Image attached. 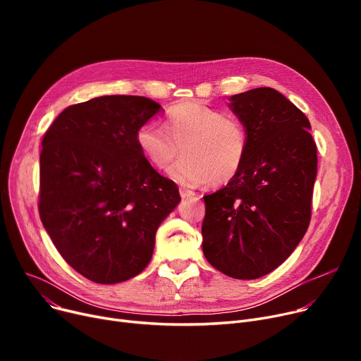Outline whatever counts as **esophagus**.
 I'll list each match as a JSON object with an SVG mask.
<instances>
[{"instance_id": "esophagus-1", "label": "esophagus", "mask_w": 361, "mask_h": 361, "mask_svg": "<svg viewBox=\"0 0 361 361\" xmlns=\"http://www.w3.org/2000/svg\"><path fill=\"white\" fill-rule=\"evenodd\" d=\"M180 196H181L183 199H188V197H193V196H195V192L188 190V188L181 187V188H180Z\"/></svg>"}]
</instances>
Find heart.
Wrapping results in <instances>:
<instances>
[{
  "mask_svg": "<svg viewBox=\"0 0 361 361\" xmlns=\"http://www.w3.org/2000/svg\"><path fill=\"white\" fill-rule=\"evenodd\" d=\"M165 129L155 123L139 127L136 142L155 168L169 166V177L183 184L221 185L234 178L249 152V133L244 123L222 111L199 102H184L166 111Z\"/></svg>",
  "mask_w": 361,
  "mask_h": 361,
  "instance_id": "heart-1",
  "label": "heart"
}]
</instances>
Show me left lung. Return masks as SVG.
<instances>
[{
    "label": "left lung",
    "instance_id": "obj_1",
    "mask_svg": "<svg viewBox=\"0 0 361 361\" xmlns=\"http://www.w3.org/2000/svg\"><path fill=\"white\" fill-rule=\"evenodd\" d=\"M249 133V152L238 174L203 196V255L235 279H256L276 269L305 237L317 173L310 123L272 87L230 98Z\"/></svg>",
    "mask_w": 361,
    "mask_h": 361
}]
</instances>
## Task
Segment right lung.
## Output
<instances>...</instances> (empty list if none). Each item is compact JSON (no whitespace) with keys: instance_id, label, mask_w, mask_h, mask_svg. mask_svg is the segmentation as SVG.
I'll return each instance as SVG.
<instances>
[{"instance_id":"1","label":"right lung","mask_w":361,"mask_h":361,"mask_svg":"<svg viewBox=\"0 0 361 361\" xmlns=\"http://www.w3.org/2000/svg\"><path fill=\"white\" fill-rule=\"evenodd\" d=\"M161 109L145 97L93 98L66 108L42 139L41 221L64 260L97 283L139 275L181 200L136 142Z\"/></svg>"}]
</instances>
